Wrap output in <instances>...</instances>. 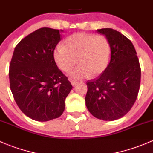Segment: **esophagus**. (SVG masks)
<instances>
[{
	"instance_id": "34e87169",
	"label": "esophagus",
	"mask_w": 153,
	"mask_h": 153,
	"mask_svg": "<svg viewBox=\"0 0 153 153\" xmlns=\"http://www.w3.org/2000/svg\"><path fill=\"white\" fill-rule=\"evenodd\" d=\"M69 81H70L71 84H72V86H74L77 83L76 81H75V80H72V79H69Z\"/></svg>"
}]
</instances>
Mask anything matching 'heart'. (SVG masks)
<instances>
[{"label": "heart", "instance_id": "heart-1", "mask_svg": "<svg viewBox=\"0 0 153 153\" xmlns=\"http://www.w3.org/2000/svg\"><path fill=\"white\" fill-rule=\"evenodd\" d=\"M111 55L110 44L104 35L79 32L68 37L64 46L58 44L53 52L57 66L64 72H69L70 78L82 79L91 75L102 73L109 64Z\"/></svg>", "mask_w": 153, "mask_h": 153}]
</instances>
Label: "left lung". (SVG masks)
Here are the masks:
<instances>
[{"mask_svg": "<svg viewBox=\"0 0 153 153\" xmlns=\"http://www.w3.org/2000/svg\"><path fill=\"white\" fill-rule=\"evenodd\" d=\"M105 35L111 47L110 61L98 78L88 81L85 101L95 118L114 121L131 109L138 96L141 68L133 44L115 29H97Z\"/></svg>", "mask_w": 153, "mask_h": 153, "instance_id": "left-lung-1", "label": "left lung"}]
</instances>
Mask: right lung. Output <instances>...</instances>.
I'll return each instance as SVG.
<instances>
[{"instance_id":"obj_1","label":"right lung","mask_w":153,"mask_h":153,"mask_svg":"<svg viewBox=\"0 0 153 153\" xmlns=\"http://www.w3.org/2000/svg\"><path fill=\"white\" fill-rule=\"evenodd\" d=\"M62 29L48 27L32 32L14 50L10 64V89L17 105L35 121L58 118L72 89L54 60Z\"/></svg>"}]
</instances>
